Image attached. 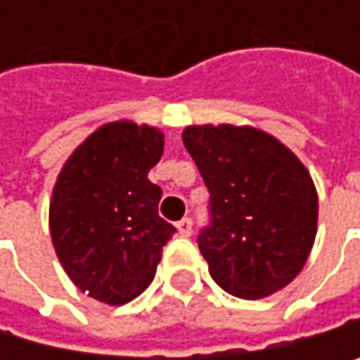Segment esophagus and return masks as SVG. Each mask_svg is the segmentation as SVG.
I'll return each instance as SVG.
<instances>
[{"label":"esophagus","instance_id":"1","mask_svg":"<svg viewBox=\"0 0 360 360\" xmlns=\"http://www.w3.org/2000/svg\"><path fill=\"white\" fill-rule=\"evenodd\" d=\"M176 231H179V235H184V238H190V235H192V220L190 218L179 220L176 222Z\"/></svg>","mask_w":360,"mask_h":360}]
</instances>
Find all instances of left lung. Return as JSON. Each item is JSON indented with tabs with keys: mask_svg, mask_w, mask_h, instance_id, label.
Wrapping results in <instances>:
<instances>
[{
	"mask_svg": "<svg viewBox=\"0 0 360 360\" xmlns=\"http://www.w3.org/2000/svg\"><path fill=\"white\" fill-rule=\"evenodd\" d=\"M181 138L210 190L212 224L198 248L212 278L244 300L289 285L317 233V192L304 164L246 125H190Z\"/></svg>",
	"mask_w": 360,
	"mask_h": 360,
	"instance_id": "left-lung-1",
	"label": "left lung"
}]
</instances>
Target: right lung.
Listing matches in <instances>:
<instances>
[{"mask_svg": "<svg viewBox=\"0 0 360 360\" xmlns=\"http://www.w3.org/2000/svg\"><path fill=\"white\" fill-rule=\"evenodd\" d=\"M164 134L134 120L92 131L62 166L49 202V231L64 272L90 298L120 307L155 278L174 226L160 218V186L148 170Z\"/></svg>", "mask_w": 360, "mask_h": 360, "instance_id": "obj_1", "label": "right lung"}]
</instances>
